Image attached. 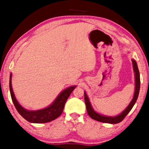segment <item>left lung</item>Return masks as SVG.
<instances>
[{
	"label": "left lung",
	"instance_id": "8db88e82",
	"mask_svg": "<svg viewBox=\"0 0 149 149\" xmlns=\"http://www.w3.org/2000/svg\"><path fill=\"white\" fill-rule=\"evenodd\" d=\"M132 61L133 64V68H134V71L135 73V91L134 94V97H133L132 100L130 102V104H129V106L127 107V109L124 111L122 113H120L118 116H115V117H108V116H102L100 114L97 113L95 111L92 109L91 107V104H90V101L88 96H87L86 93L84 92V97H85V105H86V109L87 111H88V115L90 116V117L91 118L95 120L100 121L102 123H111V124H116L119 123L120 122L123 120L125 116L127 115L128 113L131 111V109H132L133 106L134 105L135 102H136V100L138 98V95H139V89H140V75H139V71L138 69L137 65H136V62L134 60Z\"/></svg>",
	"mask_w": 149,
	"mask_h": 149
}]
</instances>
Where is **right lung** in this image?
I'll return each mask as SVG.
<instances>
[{
  "mask_svg": "<svg viewBox=\"0 0 149 149\" xmlns=\"http://www.w3.org/2000/svg\"><path fill=\"white\" fill-rule=\"evenodd\" d=\"M12 74L10 76V91L12 100L17 111L27 121L33 123H45L57 118L64 110V104L76 86L66 88L60 93L52 104L44 109L38 111H28L22 107L15 98L11 84Z\"/></svg>",
  "mask_w": 149,
  "mask_h": 149,
  "instance_id": "1",
  "label": "right lung"
}]
</instances>
